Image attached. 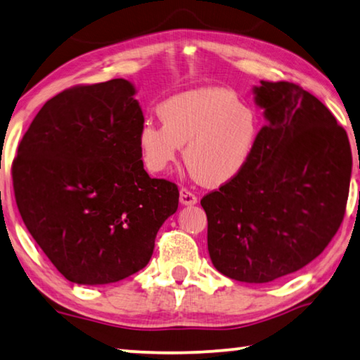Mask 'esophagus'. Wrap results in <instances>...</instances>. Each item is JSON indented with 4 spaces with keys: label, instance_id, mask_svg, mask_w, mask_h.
I'll list each match as a JSON object with an SVG mask.
<instances>
[{
    "label": "esophagus",
    "instance_id": "obj_1",
    "mask_svg": "<svg viewBox=\"0 0 360 360\" xmlns=\"http://www.w3.org/2000/svg\"><path fill=\"white\" fill-rule=\"evenodd\" d=\"M180 202L184 205H194L198 202V196L193 191L188 190V188L181 186L180 188Z\"/></svg>",
    "mask_w": 360,
    "mask_h": 360
}]
</instances>
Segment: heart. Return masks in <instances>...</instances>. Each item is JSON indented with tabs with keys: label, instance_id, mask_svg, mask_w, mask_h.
<instances>
[{
	"label": "heart",
	"instance_id": "1",
	"mask_svg": "<svg viewBox=\"0 0 360 360\" xmlns=\"http://www.w3.org/2000/svg\"><path fill=\"white\" fill-rule=\"evenodd\" d=\"M162 126L146 121L137 143L145 167L166 172L185 146L190 172L205 185H221L249 161L258 135L257 111L223 87H201L169 97L158 107Z\"/></svg>",
	"mask_w": 360,
	"mask_h": 360
}]
</instances>
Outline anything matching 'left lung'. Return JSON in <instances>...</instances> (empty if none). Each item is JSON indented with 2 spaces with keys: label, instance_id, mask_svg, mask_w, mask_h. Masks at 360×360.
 Returning a JSON list of instances; mask_svg holds the SVG:
<instances>
[{
  "label": "left lung",
  "instance_id": "8db88e82",
  "mask_svg": "<svg viewBox=\"0 0 360 360\" xmlns=\"http://www.w3.org/2000/svg\"><path fill=\"white\" fill-rule=\"evenodd\" d=\"M264 124L240 172L201 199L207 245L226 278L263 284L319 257L345 219L352 170L347 134L293 82L262 81Z\"/></svg>",
  "mask_w": 360,
  "mask_h": 360
}]
</instances>
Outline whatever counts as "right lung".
Returning a JSON list of instances; mask_svg holds the SVG:
<instances>
[{
	"instance_id": "obj_1",
	"label": "right lung",
	"mask_w": 360,
	"mask_h": 360,
	"mask_svg": "<svg viewBox=\"0 0 360 360\" xmlns=\"http://www.w3.org/2000/svg\"><path fill=\"white\" fill-rule=\"evenodd\" d=\"M126 79L79 84L43 105L13 161L23 223L76 284L143 269L159 228L179 207L174 181L151 179L137 135L145 122Z\"/></svg>"
}]
</instances>
